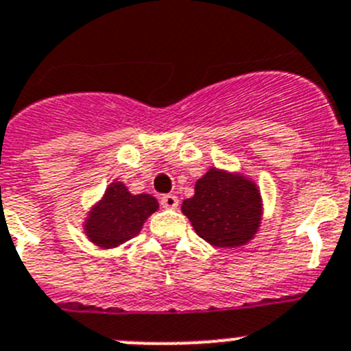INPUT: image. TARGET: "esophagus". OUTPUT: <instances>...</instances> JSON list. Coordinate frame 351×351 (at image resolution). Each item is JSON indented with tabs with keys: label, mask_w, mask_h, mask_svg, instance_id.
<instances>
[{
	"label": "esophagus",
	"mask_w": 351,
	"mask_h": 351,
	"mask_svg": "<svg viewBox=\"0 0 351 351\" xmlns=\"http://www.w3.org/2000/svg\"><path fill=\"white\" fill-rule=\"evenodd\" d=\"M160 204H162V208L166 209H176L178 208V197L173 194H166L162 195V199H160Z\"/></svg>",
	"instance_id": "obj_1"
}]
</instances>
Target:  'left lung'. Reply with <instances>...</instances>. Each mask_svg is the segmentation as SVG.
Here are the masks:
<instances>
[{
  "label": "left lung",
  "instance_id": "left-lung-1",
  "mask_svg": "<svg viewBox=\"0 0 351 351\" xmlns=\"http://www.w3.org/2000/svg\"><path fill=\"white\" fill-rule=\"evenodd\" d=\"M182 213L195 234L215 247H239L254 239L263 218L256 182L239 171L209 168L195 182Z\"/></svg>",
  "mask_w": 351,
  "mask_h": 351
}]
</instances>
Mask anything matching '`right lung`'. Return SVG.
I'll list each match as a JSON object with an SVG mask.
<instances>
[{
  "mask_svg": "<svg viewBox=\"0 0 351 351\" xmlns=\"http://www.w3.org/2000/svg\"><path fill=\"white\" fill-rule=\"evenodd\" d=\"M159 202L150 194H131L128 186L114 180L101 197L86 213L84 235L100 250H112L140 234Z\"/></svg>",
  "mask_w": 351,
  "mask_h": 351,
  "instance_id": "obj_1",
  "label": "right lung"
}]
</instances>
